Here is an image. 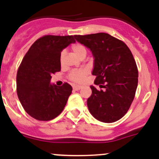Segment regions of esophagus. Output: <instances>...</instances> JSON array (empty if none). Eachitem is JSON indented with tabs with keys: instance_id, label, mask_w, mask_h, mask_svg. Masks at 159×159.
Returning <instances> with one entry per match:
<instances>
[{
	"instance_id": "esophagus-1",
	"label": "esophagus",
	"mask_w": 159,
	"mask_h": 159,
	"mask_svg": "<svg viewBox=\"0 0 159 159\" xmlns=\"http://www.w3.org/2000/svg\"><path fill=\"white\" fill-rule=\"evenodd\" d=\"M81 88H82V87L80 86V85H74V86H73V90L78 91L80 90V89H81Z\"/></svg>"
}]
</instances>
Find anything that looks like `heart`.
Masks as SVG:
<instances>
[{
	"label": "heart",
	"mask_w": 159,
	"mask_h": 159,
	"mask_svg": "<svg viewBox=\"0 0 159 159\" xmlns=\"http://www.w3.org/2000/svg\"><path fill=\"white\" fill-rule=\"evenodd\" d=\"M72 51H74V53L77 56H79L80 58H84L87 55V48L85 47V46H84L81 43H75L74 45H72L71 47ZM65 55H66V51H63L60 54V62L62 63L63 60V58H64ZM89 69L86 68V67H84V68L80 69H76V70H71L70 73L68 74V79L70 81H72L74 83H76V84H80L84 80L86 76L89 74Z\"/></svg>",
	"instance_id": "b5f03b06"
}]
</instances>
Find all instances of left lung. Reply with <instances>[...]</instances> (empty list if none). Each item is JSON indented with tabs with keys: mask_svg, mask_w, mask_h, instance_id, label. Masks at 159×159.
<instances>
[{
	"mask_svg": "<svg viewBox=\"0 0 159 159\" xmlns=\"http://www.w3.org/2000/svg\"><path fill=\"white\" fill-rule=\"evenodd\" d=\"M94 56L93 75L95 84L87 104L91 114L100 121L112 123L120 120L129 109L136 93L138 70L127 45L106 33L75 35Z\"/></svg>",
	"mask_w": 159,
	"mask_h": 159,
	"instance_id": "8db88e82",
	"label": "left lung"
}]
</instances>
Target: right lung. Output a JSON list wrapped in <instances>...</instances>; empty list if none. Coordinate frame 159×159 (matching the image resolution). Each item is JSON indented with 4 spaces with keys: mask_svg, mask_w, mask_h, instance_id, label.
<instances>
[{
    "mask_svg": "<svg viewBox=\"0 0 159 159\" xmlns=\"http://www.w3.org/2000/svg\"><path fill=\"white\" fill-rule=\"evenodd\" d=\"M75 36L45 35L27 51L17 73V93L25 112L39 120H51L63 112L72 88L50 84L51 75L61 70L63 49L75 43Z\"/></svg>",
    "mask_w": 159,
    "mask_h": 159,
    "instance_id": "add662e5",
    "label": "right lung"
}]
</instances>
